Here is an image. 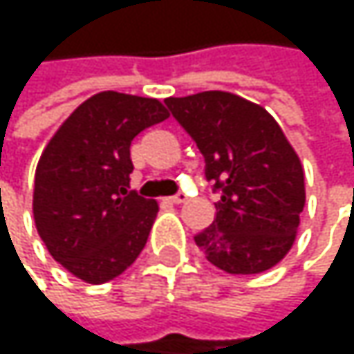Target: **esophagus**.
I'll return each mask as SVG.
<instances>
[{"mask_svg":"<svg viewBox=\"0 0 354 354\" xmlns=\"http://www.w3.org/2000/svg\"><path fill=\"white\" fill-rule=\"evenodd\" d=\"M170 201H172L174 205H182V203H186V194H184V192H178L174 196H170Z\"/></svg>","mask_w":354,"mask_h":354,"instance_id":"34e87169","label":"esophagus"}]
</instances>
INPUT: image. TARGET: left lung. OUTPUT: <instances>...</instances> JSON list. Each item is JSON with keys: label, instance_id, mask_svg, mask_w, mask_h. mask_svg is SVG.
I'll use <instances>...</instances> for the list:
<instances>
[{"label": "left lung", "instance_id": "left-lung-1", "mask_svg": "<svg viewBox=\"0 0 354 354\" xmlns=\"http://www.w3.org/2000/svg\"><path fill=\"white\" fill-rule=\"evenodd\" d=\"M221 192L217 217L194 236L211 264L230 274L272 268L291 250L306 205L299 156L262 106L230 92L166 98Z\"/></svg>", "mask_w": 354, "mask_h": 354}]
</instances>
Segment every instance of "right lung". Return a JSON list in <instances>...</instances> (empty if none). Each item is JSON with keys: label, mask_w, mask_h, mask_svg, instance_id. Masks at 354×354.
Wrapping results in <instances>:
<instances>
[{"label": "right lung", "mask_w": 354, "mask_h": 354, "mask_svg": "<svg viewBox=\"0 0 354 354\" xmlns=\"http://www.w3.org/2000/svg\"><path fill=\"white\" fill-rule=\"evenodd\" d=\"M168 116L156 98L100 92L44 147L35 174L36 230L73 277L90 285L112 281L145 248L160 207L129 190L131 141Z\"/></svg>", "instance_id": "obj_1"}]
</instances>
